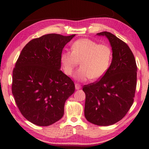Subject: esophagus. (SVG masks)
<instances>
[{"mask_svg": "<svg viewBox=\"0 0 149 149\" xmlns=\"http://www.w3.org/2000/svg\"><path fill=\"white\" fill-rule=\"evenodd\" d=\"M75 88L77 89V90H79V89L81 88V85L78 84H75Z\"/></svg>", "mask_w": 149, "mask_h": 149, "instance_id": "obj_1", "label": "esophagus"}]
</instances>
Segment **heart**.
Returning <instances> with one entry per match:
<instances>
[{"label": "heart", "instance_id": "1", "mask_svg": "<svg viewBox=\"0 0 149 149\" xmlns=\"http://www.w3.org/2000/svg\"><path fill=\"white\" fill-rule=\"evenodd\" d=\"M71 49L72 52H63L61 56L65 74H72L80 62L81 67L74 74L77 80L100 78L107 71L111 58V50L108 45L83 38L74 42Z\"/></svg>", "mask_w": 149, "mask_h": 149}]
</instances>
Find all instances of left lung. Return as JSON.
Masks as SVG:
<instances>
[{
	"mask_svg": "<svg viewBox=\"0 0 149 149\" xmlns=\"http://www.w3.org/2000/svg\"><path fill=\"white\" fill-rule=\"evenodd\" d=\"M97 35L108 38L113 57L100 80L84 86V113L91 123L107 126L120 120L133 103L137 66L133 52L125 42L108 32Z\"/></svg>",
	"mask_w": 149,
	"mask_h": 149,
	"instance_id": "8db88e82",
	"label": "left lung"
}]
</instances>
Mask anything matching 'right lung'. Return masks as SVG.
<instances>
[{"label":"right lung","mask_w":149,"mask_h":149,"mask_svg":"<svg viewBox=\"0 0 149 149\" xmlns=\"http://www.w3.org/2000/svg\"><path fill=\"white\" fill-rule=\"evenodd\" d=\"M74 36L49 34L32 39L16 62L12 93L21 113L32 124L48 126L63 117L75 86L61 70V56Z\"/></svg>","instance_id":"obj_1"}]
</instances>
